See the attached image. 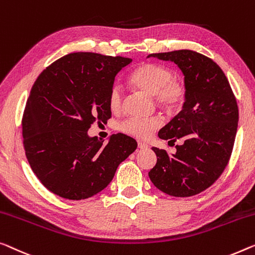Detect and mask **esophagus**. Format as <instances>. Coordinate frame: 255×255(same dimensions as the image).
Here are the masks:
<instances>
[{
  "instance_id": "obj_1",
  "label": "esophagus",
  "mask_w": 255,
  "mask_h": 255,
  "mask_svg": "<svg viewBox=\"0 0 255 255\" xmlns=\"http://www.w3.org/2000/svg\"><path fill=\"white\" fill-rule=\"evenodd\" d=\"M137 145H138L139 150H146L147 147H149V145H147V144L144 143V142H138Z\"/></svg>"
}]
</instances>
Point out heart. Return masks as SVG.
<instances>
[{"label":"heart","instance_id":"obj_1","mask_svg":"<svg viewBox=\"0 0 255 255\" xmlns=\"http://www.w3.org/2000/svg\"><path fill=\"white\" fill-rule=\"evenodd\" d=\"M128 81L134 88L153 96L155 103L168 113L177 112L187 101V88L181 80L174 78L169 67L155 63H145L139 65L129 75ZM109 108L113 113L123 109V91L119 86L110 89L108 97ZM159 118H128L120 125V130L136 138L146 139L160 127Z\"/></svg>","mask_w":255,"mask_h":255}]
</instances>
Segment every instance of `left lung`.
<instances>
[{
	"label": "left lung",
	"mask_w": 255,
	"mask_h": 255,
	"mask_svg": "<svg viewBox=\"0 0 255 255\" xmlns=\"http://www.w3.org/2000/svg\"><path fill=\"white\" fill-rule=\"evenodd\" d=\"M170 60L184 74L187 101L158 136L176 142V152L152 147L157 164L150 180L173 197H191L210 188L229 162L238 126V106L229 81L218 64L192 50L151 54ZM168 142V143H169Z\"/></svg>",
	"instance_id": "left-lung-1"
}]
</instances>
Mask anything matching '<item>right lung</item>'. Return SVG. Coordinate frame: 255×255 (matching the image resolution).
<instances>
[{"label":"right lung","instance_id":"add662e5","mask_svg":"<svg viewBox=\"0 0 255 255\" xmlns=\"http://www.w3.org/2000/svg\"><path fill=\"white\" fill-rule=\"evenodd\" d=\"M130 58L73 52L57 59L34 82L22 116L24 149L45 188L70 200L108 187L120 162L137 147L124 134L108 144L90 137L94 123L111 118L108 97L116 75Z\"/></svg>","mask_w":255,"mask_h":255}]
</instances>
